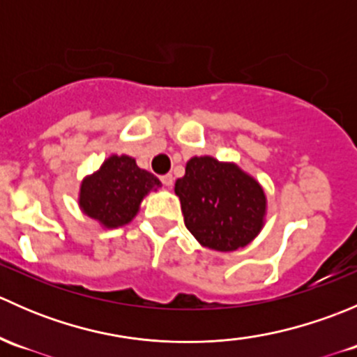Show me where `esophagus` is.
Returning <instances> with one entry per match:
<instances>
[{"mask_svg":"<svg viewBox=\"0 0 357 357\" xmlns=\"http://www.w3.org/2000/svg\"><path fill=\"white\" fill-rule=\"evenodd\" d=\"M162 185L165 186V188H171L172 185H174V178H172V174H165L162 176Z\"/></svg>","mask_w":357,"mask_h":357,"instance_id":"34e87169","label":"esophagus"}]
</instances>
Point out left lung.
Returning a JSON list of instances; mask_svg holds the SVG:
<instances>
[{
  "mask_svg": "<svg viewBox=\"0 0 357 357\" xmlns=\"http://www.w3.org/2000/svg\"><path fill=\"white\" fill-rule=\"evenodd\" d=\"M185 225L202 247L231 252L262 231L268 199L261 183L235 162L192 157L176 181Z\"/></svg>",
  "mask_w": 357,
  "mask_h": 357,
  "instance_id": "obj_1",
  "label": "left lung"
}]
</instances>
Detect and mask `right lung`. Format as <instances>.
<instances>
[{"mask_svg":"<svg viewBox=\"0 0 357 357\" xmlns=\"http://www.w3.org/2000/svg\"><path fill=\"white\" fill-rule=\"evenodd\" d=\"M160 186L157 176L139 169L135 158L112 153L98 171L82 178L77 204L103 229H115L129 225L143 199Z\"/></svg>","mask_w":357,"mask_h":357,"instance_id":"obj_1","label":"right lung"}]
</instances>
